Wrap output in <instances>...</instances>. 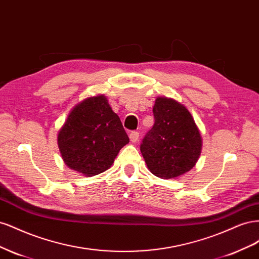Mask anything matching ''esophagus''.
I'll use <instances>...</instances> for the list:
<instances>
[{"mask_svg": "<svg viewBox=\"0 0 259 259\" xmlns=\"http://www.w3.org/2000/svg\"><path fill=\"white\" fill-rule=\"evenodd\" d=\"M138 138H139V133L136 131H133L130 133V139L132 143H136L138 142Z\"/></svg>", "mask_w": 259, "mask_h": 259, "instance_id": "1", "label": "esophagus"}]
</instances>
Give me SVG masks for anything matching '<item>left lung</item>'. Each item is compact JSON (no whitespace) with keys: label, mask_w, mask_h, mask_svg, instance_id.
Instances as JSON below:
<instances>
[{"label":"left lung","mask_w":259,"mask_h":259,"mask_svg":"<svg viewBox=\"0 0 259 259\" xmlns=\"http://www.w3.org/2000/svg\"><path fill=\"white\" fill-rule=\"evenodd\" d=\"M154 124L140 145L149 170L163 179L178 178L192 169L202 150V137L191 113L182 104L158 97Z\"/></svg>","instance_id":"obj_1"}]
</instances>
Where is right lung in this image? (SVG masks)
Listing matches in <instances>:
<instances>
[{"label":"right lung","mask_w":259,"mask_h":259,"mask_svg":"<svg viewBox=\"0 0 259 259\" xmlns=\"http://www.w3.org/2000/svg\"><path fill=\"white\" fill-rule=\"evenodd\" d=\"M57 142L66 165L91 177L110 167L130 139L107 98L98 95L74 106L58 132Z\"/></svg>","instance_id":"obj_1"}]
</instances>
